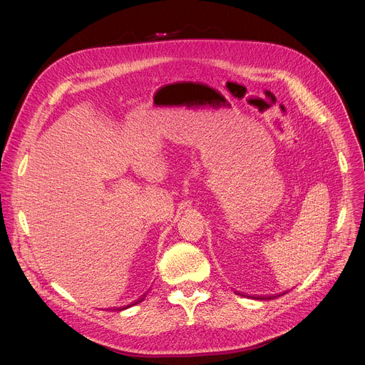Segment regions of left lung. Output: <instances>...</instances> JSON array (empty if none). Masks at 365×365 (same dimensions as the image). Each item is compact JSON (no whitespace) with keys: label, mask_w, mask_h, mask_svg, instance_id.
Returning <instances> with one entry per match:
<instances>
[{"label":"left lung","mask_w":365,"mask_h":365,"mask_svg":"<svg viewBox=\"0 0 365 365\" xmlns=\"http://www.w3.org/2000/svg\"><path fill=\"white\" fill-rule=\"evenodd\" d=\"M240 296H241V293H240ZM244 296V294H242ZM281 296V294H279ZM248 297H250V296H248ZM275 297H278V296H257V297H253V299H260V300H271V299H275Z\"/></svg>","instance_id":"1"}]
</instances>
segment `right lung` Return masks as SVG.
<instances>
[{"instance_id":"1","label":"right lung","mask_w":365,"mask_h":365,"mask_svg":"<svg viewBox=\"0 0 365 365\" xmlns=\"http://www.w3.org/2000/svg\"><path fill=\"white\" fill-rule=\"evenodd\" d=\"M145 297H146V294H143V296H142V297H140V299H138V300H136V302H134V303H131V304H136V303H139V302H142V300H143V299H145ZM131 304H128V306H131ZM128 306H127V308H128ZM123 309H124V308H123Z\"/></svg>"}]
</instances>
